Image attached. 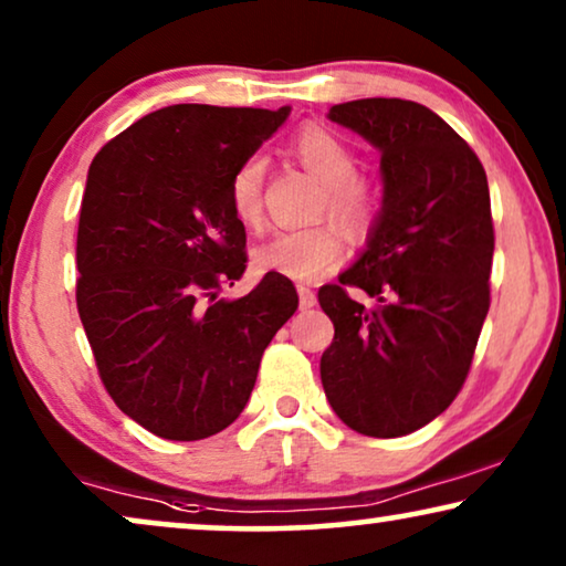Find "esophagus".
<instances>
[{
    "label": "esophagus",
    "instance_id": "1",
    "mask_svg": "<svg viewBox=\"0 0 566 566\" xmlns=\"http://www.w3.org/2000/svg\"><path fill=\"white\" fill-rule=\"evenodd\" d=\"M298 304L301 308H312L316 304V293L312 289H306V285H298Z\"/></svg>",
    "mask_w": 566,
    "mask_h": 566
}]
</instances>
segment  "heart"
I'll return each instance as SVG.
<instances>
[{
	"label": "heart",
	"instance_id": "b5f03b06",
	"mask_svg": "<svg viewBox=\"0 0 566 566\" xmlns=\"http://www.w3.org/2000/svg\"><path fill=\"white\" fill-rule=\"evenodd\" d=\"M291 154L316 180L324 182L322 211H329L347 231L358 234L374 216V192L358 177V157L337 134L324 126H304L293 136ZM265 159L247 157L229 180V206L244 227H260L265 211ZM343 237L332 223L281 229L252 250L258 273H275L308 283L335 265Z\"/></svg>",
	"mask_w": 566,
	"mask_h": 566
}]
</instances>
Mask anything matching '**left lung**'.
I'll return each mask as SVG.
<instances>
[{
  "label": "left lung",
  "mask_w": 566,
  "mask_h": 566,
  "mask_svg": "<svg viewBox=\"0 0 566 566\" xmlns=\"http://www.w3.org/2000/svg\"><path fill=\"white\" fill-rule=\"evenodd\" d=\"M329 120L381 151L384 206L360 258L319 289L335 324L322 386L355 432L409 436L459 397L490 312V185L471 146L412 99H353Z\"/></svg>",
  "instance_id": "obj_1"
}]
</instances>
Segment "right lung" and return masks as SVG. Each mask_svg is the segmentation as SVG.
Masks as SVG:
<instances>
[{"instance_id": "add662e5", "label": "right lung", "mask_w": 566, "mask_h": 566, "mask_svg": "<svg viewBox=\"0 0 566 566\" xmlns=\"http://www.w3.org/2000/svg\"><path fill=\"white\" fill-rule=\"evenodd\" d=\"M291 107L169 105L92 159L76 231V308L107 394L165 440H203L242 415L260 358L298 308L268 273L221 298L247 270L229 180Z\"/></svg>"}]
</instances>
